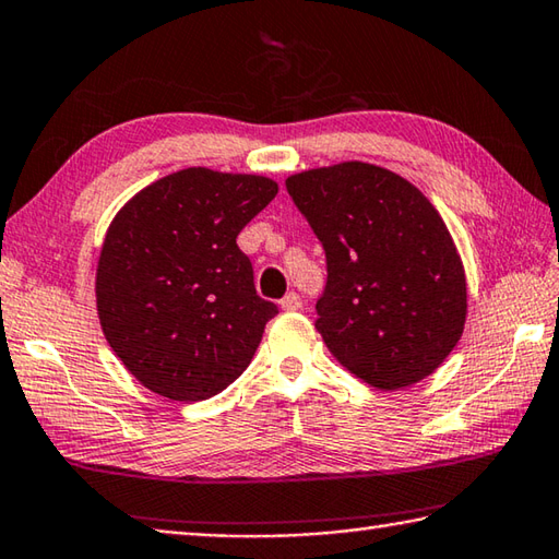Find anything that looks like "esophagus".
<instances>
[{"label":"esophagus","mask_w":559,"mask_h":559,"mask_svg":"<svg viewBox=\"0 0 559 559\" xmlns=\"http://www.w3.org/2000/svg\"><path fill=\"white\" fill-rule=\"evenodd\" d=\"M281 308H283V310H288V312L300 310V308H302V300H300V295H298V293H288L286 298L281 300Z\"/></svg>","instance_id":"obj_1"}]
</instances>
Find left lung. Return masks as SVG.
<instances>
[{"mask_svg": "<svg viewBox=\"0 0 559 559\" xmlns=\"http://www.w3.org/2000/svg\"><path fill=\"white\" fill-rule=\"evenodd\" d=\"M326 254L317 332L348 373L402 390L461 342L467 283L443 217L417 186L368 162L286 179Z\"/></svg>", "mask_w": 559, "mask_h": 559, "instance_id": "left-lung-1", "label": "left lung"}]
</instances>
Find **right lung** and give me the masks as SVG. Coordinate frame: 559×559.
Wrapping results in <instances>:
<instances>
[{
    "mask_svg": "<svg viewBox=\"0 0 559 559\" xmlns=\"http://www.w3.org/2000/svg\"><path fill=\"white\" fill-rule=\"evenodd\" d=\"M257 174L174 171L106 229L96 310L108 346L147 390L201 402L245 373L278 308L259 298L237 235L276 199Z\"/></svg>",
    "mask_w": 559,
    "mask_h": 559,
    "instance_id": "right-lung-1",
    "label": "right lung"
}]
</instances>
